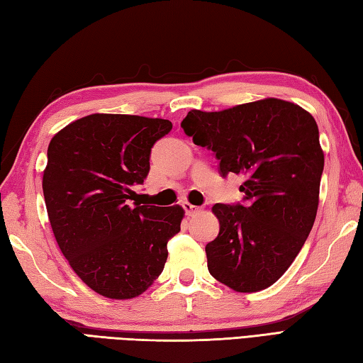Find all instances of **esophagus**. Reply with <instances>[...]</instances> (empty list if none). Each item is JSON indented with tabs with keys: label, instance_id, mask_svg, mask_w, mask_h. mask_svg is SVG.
Masks as SVG:
<instances>
[{
	"label": "esophagus",
	"instance_id": "1",
	"mask_svg": "<svg viewBox=\"0 0 363 363\" xmlns=\"http://www.w3.org/2000/svg\"><path fill=\"white\" fill-rule=\"evenodd\" d=\"M182 207H184V212H186L187 217H191V215H195V213H198L199 211H201V209H199V207L190 204V203H184Z\"/></svg>",
	"mask_w": 363,
	"mask_h": 363
}]
</instances>
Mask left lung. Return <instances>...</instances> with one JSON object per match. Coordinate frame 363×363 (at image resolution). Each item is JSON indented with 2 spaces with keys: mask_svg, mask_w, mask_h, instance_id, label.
<instances>
[{
  "mask_svg": "<svg viewBox=\"0 0 363 363\" xmlns=\"http://www.w3.org/2000/svg\"><path fill=\"white\" fill-rule=\"evenodd\" d=\"M181 128L220 160L223 177L243 174V203L215 204L220 233L206 245L209 273L235 291L273 285L311 234L325 154L317 121L267 98L221 112L190 111Z\"/></svg>",
  "mask_w": 363,
  "mask_h": 363,
  "instance_id": "1",
  "label": "left lung"
}]
</instances>
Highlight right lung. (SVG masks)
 Wrapping results in <instances>:
<instances>
[{
  "mask_svg": "<svg viewBox=\"0 0 363 363\" xmlns=\"http://www.w3.org/2000/svg\"><path fill=\"white\" fill-rule=\"evenodd\" d=\"M172 128L162 118L91 113L50 142L42 187L54 237L73 272L106 298L142 295L181 230L182 207L130 204L151 148Z\"/></svg>",
  "mask_w": 363,
  "mask_h": 363,
  "instance_id": "add662e5",
  "label": "right lung"
}]
</instances>
